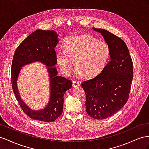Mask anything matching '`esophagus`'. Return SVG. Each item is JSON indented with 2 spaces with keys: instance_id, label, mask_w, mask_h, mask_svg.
I'll use <instances>...</instances> for the list:
<instances>
[{
  "instance_id": "obj_1",
  "label": "esophagus",
  "mask_w": 149,
  "mask_h": 149,
  "mask_svg": "<svg viewBox=\"0 0 149 149\" xmlns=\"http://www.w3.org/2000/svg\"><path fill=\"white\" fill-rule=\"evenodd\" d=\"M72 86H73L74 88H76L80 86L79 81H77V80H74V81L72 82Z\"/></svg>"
}]
</instances>
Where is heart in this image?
I'll return each instance as SVG.
<instances>
[{
	"mask_svg": "<svg viewBox=\"0 0 149 149\" xmlns=\"http://www.w3.org/2000/svg\"><path fill=\"white\" fill-rule=\"evenodd\" d=\"M64 49L56 50L58 65L63 75H69L75 65L77 66L75 75L80 77L86 74L92 77L99 74L107 65L110 49L107 42L97 40L87 34L72 35L63 43Z\"/></svg>",
	"mask_w": 149,
	"mask_h": 149,
	"instance_id": "obj_1",
	"label": "heart"
}]
</instances>
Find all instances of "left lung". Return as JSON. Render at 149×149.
I'll list each match as a JSON object with an SVG mask.
<instances>
[{"label": "left lung", "instance_id": "1", "mask_svg": "<svg viewBox=\"0 0 149 149\" xmlns=\"http://www.w3.org/2000/svg\"><path fill=\"white\" fill-rule=\"evenodd\" d=\"M103 36L110 49V61L96 77L82 82L86 112L95 119L116 113L129 99L132 81L133 62L125 42L107 30L92 28Z\"/></svg>", "mask_w": 149, "mask_h": 149}]
</instances>
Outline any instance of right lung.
<instances>
[{
    "label": "right lung",
    "mask_w": 149,
    "mask_h": 149,
    "mask_svg": "<svg viewBox=\"0 0 149 149\" xmlns=\"http://www.w3.org/2000/svg\"><path fill=\"white\" fill-rule=\"evenodd\" d=\"M58 42V34L55 31L38 29L22 42L14 55L11 68L12 89L20 107L33 120L50 122L57 119L62 113L63 95L72 87L71 80L58 76L57 70L54 67L57 63L55 47ZM36 61L47 66L50 78V100L48 105L40 111L32 110L23 102L16 85L22 67Z\"/></svg>",
    "instance_id": "obj_1"
}]
</instances>
